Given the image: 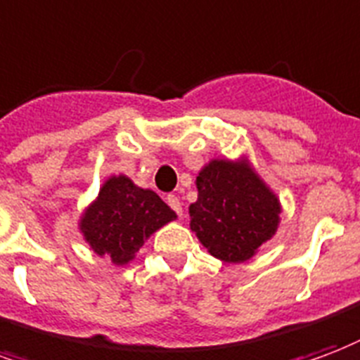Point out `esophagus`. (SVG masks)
Here are the masks:
<instances>
[{
	"label": "esophagus",
	"instance_id": "1",
	"mask_svg": "<svg viewBox=\"0 0 360 360\" xmlns=\"http://www.w3.org/2000/svg\"><path fill=\"white\" fill-rule=\"evenodd\" d=\"M166 202H167V206L172 207L175 214L183 215V207H181V200H179V198H177V196H175V194H167Z\"/></svg>",
	"mask_w": 360,
	"mask_h": 360
}]
</instances>
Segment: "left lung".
Returning <instances> with one entry per match:
<instances>
[{
	"mask_svg": "<svg viewBox=\"0 0 360 360\" xmlns=\"http://www.w3.org/2000/svg\"><path fill=\"white\" fill-rule=\"evenodd\" d=\"M196 188L191 229L221 262H248L276 233L281 202L248 160H212L198 173Z\"/></svg>",
	"mask_w": 360,
	"mask_h": 360,
	"instance_id": "8db88e82",
	"label": "left lung"
}]
</instances>
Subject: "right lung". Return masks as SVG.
Instances as JSON below:
<instances>
[{
    "label": "right lung",
    "instance_id": "add662e5",
    "mask_svg": "<svg viewBox=\"0 0 360 360\" xmlns=\"http://www.w3.org/2000/svg\"><path fill=\"white\" fill-rule=\"evenodd\" d=\"M175 217L154 191L137 187L126 175H112L82 215L79 231L95 254L126 265L150 234Z\"/></svg>",
    "mask_w": 360,
    "mask_h": 360
}]
</instances>
